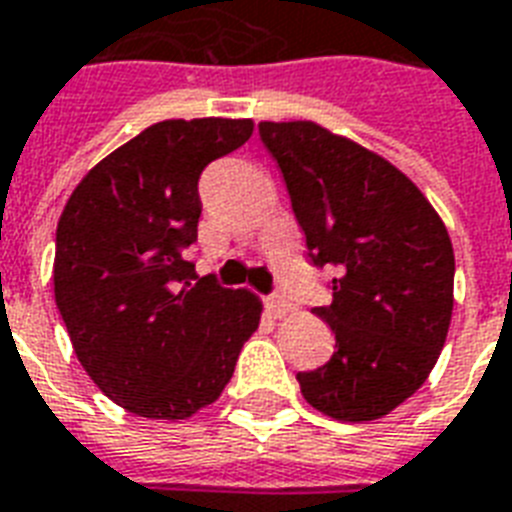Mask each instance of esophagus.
<instances>
[{
    "label": "esophagus",
    "instance_id": "1",
    "mask_svg": "<svg viewBox=\"0 0 512 512\" xmlns=\"http://www.w3.org/2000/svg\"><path fill=\"white\" fill-rule=\"evenodd\" d=\"M267 310L275 315V318H283V315H288V312L293 310V304L285 296H269L267 299Z\"/></svg>",
    "mask_w": 512,
    "mask_h": 512
}]
</instances>
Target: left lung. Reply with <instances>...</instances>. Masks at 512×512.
<instances>
[{"instance_id": "1", "label": "left lung", "mask_w": 512, "mask_h": 512, "mask_svg": "<svg viewBox=\"0 0 512 512\" xmlns=\"http://www.w3.org/2000/svg\"><path fill=\"white\" fill-rule=\"evenodd\" d=\"M315 267L336 269L326 366L299 371L304 400L339 422L390 414L425 384L454 310L441 216L392 162L310 120L261 122Z\"/></svg>"}]
</instances>
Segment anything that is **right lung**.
Segmentation results:
<instances>
[{"label": "right lung", "instance_id": "1", "mask_svg": "<svg viewBox=\"0 0 512 512\" xmlns=\"http://www.w3.org/2000/svg\"><path fill=\"white\" fill-rule=\"evenodd\" d=\"M251 133V120L157 122L98 162L63 208L55 304L87 376L130 414L189 419L211 406L259 328L256 293L197 280L184 259L200 173Z\"/></svg>", "mask_w": 512, "mask_h": 512}]
</instances>
